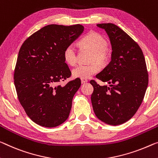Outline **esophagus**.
Segmentation results:
<instances>
[{
  "instance_id": "obj_1",
  "label": "esophagus",
  "mask_w": 158,
  "mask_h": 158,
  "mask_svg": "<svg viewBox=\"0 0 158 158\" xmlns=\"http://www.w3.org/2000/svg\"><path fill=\"white\" fill-rule=\"evenodd\" d=\"M87 79H85V78H81V82L82 83H85V82H87Z\"/></svg>"
}]
</instances>
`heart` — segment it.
Segmentation results:
<instances>
[{"mask_svg": "<svg viewBox=\"0 0 158 158\" xmlns=\"http://www.w3.org/2000/svg\"><path fill=\"white\" fill-rule=\"evenodd\" d=\"M79 44L82 48L90 50L91 55L89 61L90 64H81L77 65L72 71V74L75 77L80 78H89L96 74L99 71V65L105 64L108 59V42L105 37L95 31H89L79 41ZM64 59L67 64L74 65L77 63V52L75 46L68 45L64 49ZM97 62L96 63V62Z\"/></svg>", "mask_w": 158, "mask_h": 158, "instance_id": "obj_1", "label": "heart"}]
</instances>
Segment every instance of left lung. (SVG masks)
I'll return each instance as SVG.
<instances>
[{"label":"left lung","mask_w":158,"mask_h":158,"mask_svg":"<svg viewBox=\"0 0 158 158\" xmlns=\"http://www.w3.org/2000/svg\"><path fill=\"white\" fill-rule=\"evenodd\" d=\"M106 31L111 44V60L97 78L110 86L90 83L94 91L91 102L99 120L116 126L133 117L143 100L148 85L145 57L141 48L120 27L112 23L98 24Z\"/></svg>","instance_id":"1"}]
</instances>
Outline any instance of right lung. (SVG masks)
Wrapping results in <instances>:
<instances>
[{
	"label": "right lung",
	"mask_w": 158,
	"mask_h": 158,
	"mask_svg": "<svg viewBox=\"0 0 158 158\" xmlns=\"http://www.w3.org/2000/svg\"><path fill=\"white\" fill-rule=\"evenodd\" d=\"M84 31L81 25H48L24 42L15 69L14 83L27 116L42 127H58L66 121L74 94L81 85L75 79L57 85L71 76L64 52Z\"/></svg>",
	"instance_id": "1"
}]
</instances>
